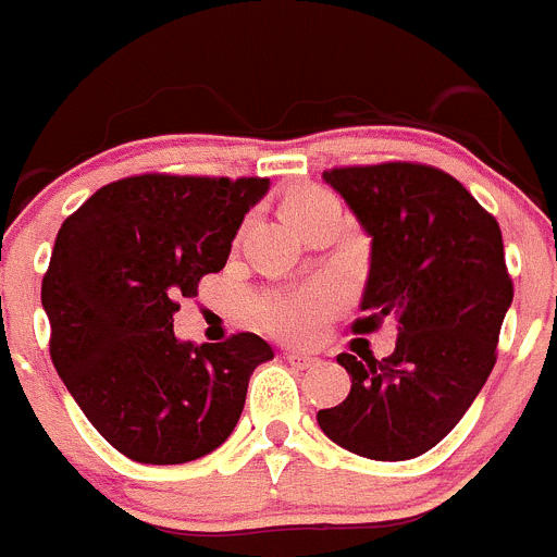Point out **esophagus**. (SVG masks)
Segmentation results:
<instances>
[{
  "instance_id": "esophagus-1",
  "label": "esophagus",
  "mask_w": 557,
  "mask_h": 557,
  "mask_svg": "<svg viewBox=\"0 0 557 557\" xmlns=\"http://www.w3.org/2000/svg\"><path fill=\"white\" fill-rule=\"evenodd\" d=\"M284 359H287L293 368H298V371H307V368H312L314 362H318V357H312V354H304V351H284Z\"/></svg>"
}]
</instances>
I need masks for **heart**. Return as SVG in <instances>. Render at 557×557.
Instances as JSON below:
<instances>
[{"label":"heart","mask_w":557,"mask_h":557,"mask_svg":"<svg viewBox=\"0 0 557 557\" xmlns=\"http://www.w3.org/2000/svg\"><path fill=\"white\" fill-rule=\"evenodd\" d=\"M326 203H337L326 189H301L289 195L284 214L289 223H295ZM339 304H343V293L332 282L307 284L298 289H268L253 301V318L264 329L287 339H309L321 332Z\"/></svg>","instance_id":"1"}]
</instances>
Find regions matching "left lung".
<instances>
[{
    "instance_id": "obj_1",
    "label": "left lung",
    "mask_w": 557,
    "mask_h": 557,
    "mask_svg": "<svg viewBox=\"0 0 557 557\" xmlns=\"http://www.w3.org/2000/svg\"><path fill=\"white\" fill-rule=\"evenodd\" d=\"M323 178L371 234V273L354 332L398 323L396 348L339 354L351 393L318 412L334 444L371 460H410L457 426L496 362L510 301L494 214L449 172L418 161L332 166Z\"/></svg>"
}]
</instances>
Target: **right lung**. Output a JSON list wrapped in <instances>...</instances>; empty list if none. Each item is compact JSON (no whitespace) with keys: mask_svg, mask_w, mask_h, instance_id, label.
I'll use <instances>...</instances> for the list:
<instances>
[{"mask_svg":"<svg viewBox=\"0 0 557 557\" xmlns=\"http://www.w3.org/2000/svg\"><path fill=\"white\" fill-rule=\"evenodd\" d=\"M268 178L145 172L97 189L63 220L41 282L49 357L116 451L175 466L218 449L248 379L273 359L259 334L191 346L172 332L181 298L220 273Z\"/></svg>","mask_w":557,"mask_h":557,"instance_id":"add662e5","label":"right lung"}]
</instances>
